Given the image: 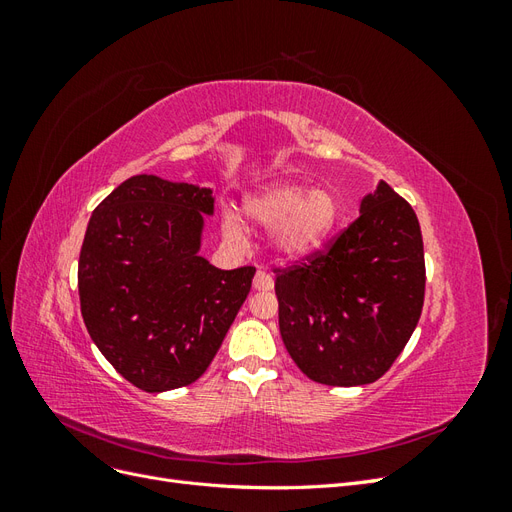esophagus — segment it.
I'll return each instance as SVG.
<instances>
[{
  "label": "esophagus",
  "instance_id": "34e87169",
  "mask_svg": "<svg viewBox=\"0 0 512 512\" xmlns=\"http://www.w3.org/2000/svg\"><path fill=\"white\" fill-rule=\"evenodd\" d=\"M254 288H256V290H271V288H273V277H271V273L265 271V269H260V271L256 273V277H254Z\"/></svg>",
  "mask_w": 512,
  "mask_h": 512
}]
</instances>
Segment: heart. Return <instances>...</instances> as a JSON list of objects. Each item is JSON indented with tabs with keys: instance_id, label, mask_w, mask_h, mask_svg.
Returning a JSON list of instances; mask_svg holds the SVG:
<instances>
[{
	"instance_id": "heart-1",
	"label": "heart",
	"mask_w": 512,
	"mask_h": 512,
	"mask_svg": "<svg viewBox=\"0 0 512 512\" xmlns=\"http://www.w3.org/2000/svg\"><path fill=\"white\" fill-rule=\"evenodd\" d=\"M245 218L271 230L273 250L290 260L314 254L331 237L339 205L329 190H312L294 181H275L243 200ZM224 237L243 241L245 228L235 213H224Z\"/></svg>"
}]
</instances>
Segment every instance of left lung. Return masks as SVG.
<instances>
[{
    "instance_id": "8db88e82",
    "label": "left lung",
    "mask_w": 512,
    "mask_h": 512,
    "mask_svg": "<svg viewBox=\"0 0 512 512\" xmlns=\"http://www.w3.org/2000/svg\"><path fill=\"white\" fill-rule=\"evenodd\" d=\"M329 252L275 280L280 333L307 378L329 386L376 382L408 344L425 299L423 235L389 183L363 196Z\"/></svg>"
}]
</instances>
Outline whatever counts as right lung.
Returning a JSON list of instances; mask_svg holds the SVG:
<instances>
[{"mask_svg":"<svg viewBox=\"0 0 512 512\" xmlns=\"http://www.w3.org/2000/svg\"><path fill=\"white\" fill-rule=\"evenodd\" d=\"M211 188L134 175L91 213L79 258L91 342L147 393L205 374L252 288L254 267L222 271L200 256Z\"/></svg>","mask_w":512,"mask_h":512,"instance_id":"1","label":"right lung"}]
</instances>
